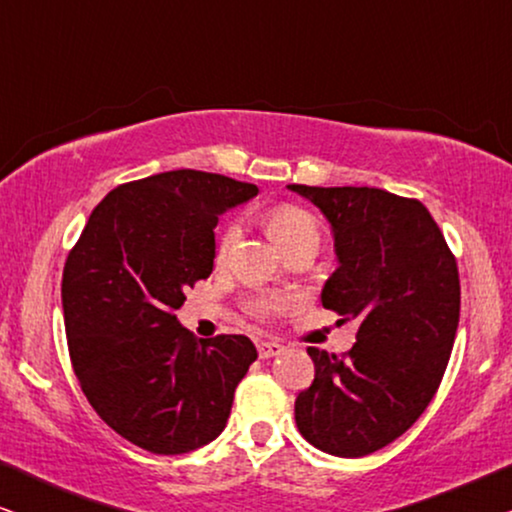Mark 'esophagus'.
Returning a JSON list of instances; mask_svg holds the SVG:
<instances>
[{"instance_id":"34e87169","label":"esophagus","mask_w":512,"mask_h":512,"mask_svg":"<svg viewBox=\"0 0 512 512\" xmlns=\"http://www.w3.org/2000/svg\"><path fill=\"white\" fill-rule=\"evenodd\" d=\"M282 352H284V345H279L275 340L258 342V356H261V359H272V356H279Z\"/></svg>"}]
</instances>
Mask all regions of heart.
<instances>
[{
    "mask_svg": "<svg viewBox=\"0 0 512 512\" xmlns=\"http://www.w3.org/2000/svg\"><path fill=\"white\" fill-rule=\"evenodd\" d=\"M268 233L272 242L277 244L279 249L286 251L289 247H296L300 242H317L319 244V226L314 221V216L305 209L293 207V205H282L272 209L268 216ZM242 228L240 223H230V226L223 230L221 242H219V258H228L233 254L237 240H240ZM286 300L282 296H261L254 303V310L258 314H270L282 310Z\"/></svg>",
    "mask_w": 512,
    "mask_h": 512,
    "instance_id": "heart-1",
    "label": "heart"
}]
</instances>
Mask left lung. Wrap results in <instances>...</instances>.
<instances>
[{"mask_svg": "<svg viewBox=\"0 0 512 512\" xmlns=\"http://www.w3.org/2000/svg\"><path fill=\"white\" fill-rule=\"evenodd\" d=\"M326 216L338 268L321 305L359 321L345 359L310 347L314 382L296 398L307 443L366 457L403 436L431 403L459 326V272L419 200L368 186H286Z\"/></svg>", "mask_w": 512, "mask_h": 512, "instance_id": "obj_1", "label": "left lung"}]
</instances>
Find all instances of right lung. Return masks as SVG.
Masks as SVG:
<instances>
[{
  "instance_id": "right-lung-1",
  "label": "right lung",
  "mask_w": 512,
  "mask_h": 512,
  "mask_svg": "<svg viewBox=\"0 0 512 512\" xmlns=\"http://www.w3.org/2000/svg\"><path fill=\"white\" fill-rule=\"evenodd\" d=\"M254 184L172 170L123 184L93 209L62 272L74 373L97 415L153 454H186L226 429L256 361L244 335L198 340L174 317L214 270L219 216Z\"/></svg>"
}]
</instances>
